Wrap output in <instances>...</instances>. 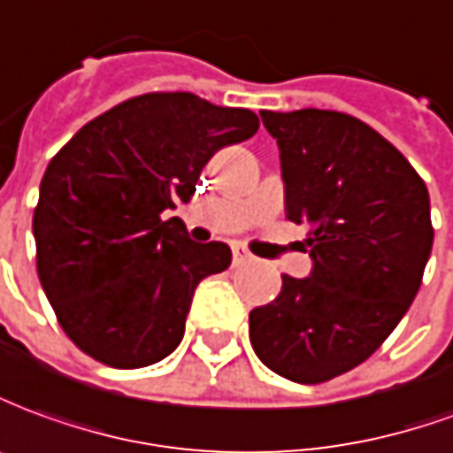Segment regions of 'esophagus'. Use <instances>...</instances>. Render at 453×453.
Returning <instances> with one entry per match:
<instances>
[{
    "label": "esophagus",
    "mask_w": 453,
    "mask_h": 453,
    "mask_svg": "<svg viewBox=\"0 0 453 453\" xmlns=\"http://www.w3.org/2000/svg\"><path fill=\"white\" fill-rule=\"evenodd\" d=\"M256 258H253L251 253L243 251V249H234V265H243V263H253Z\"/></svg>",
    "instance_id": "1"
}]
</instances>
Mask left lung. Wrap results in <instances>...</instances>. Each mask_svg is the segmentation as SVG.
Listing matches in <instances>:
<instances>
[{
    "label": "left lung",
    "instance_id": "8db88e82",
    "mask_svg": "<svg viewBox=\"0 0 453 453\" xmlns=\"http://www.w3.org/2000/svg\"><path fill=\"white\" fill-rule=\"evenodd\" d=\"M280 149L285 217L310 232L307 278L249 314L256 356L314 386L364 364L422 285L434 229L410 160L361 119L329 109L261 111Z\"/></svg>",
    "mask_w": 453,
    "mask_h": 453
}]
</instances>
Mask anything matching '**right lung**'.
<instances>
[{"label":"right lung","instance_id":"right-lung-1","mask_svg":"<svg viewBox=\"0 0 453 453\" xmlns=\"http://www.w3.org/2000/svg\"><path fill=\"white\" fill-rule=\"evenodd\" d=\"M251 109L192 92L139 95L58 150L41 180L34 239L38 280L80 351L111 368L173 354L202 278L232 263L221 242H192L178 217L207 160L251 139Z\"/></svg>","mask_w":453,"mask_h":453}]
</instances>
